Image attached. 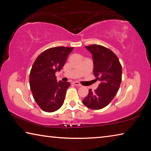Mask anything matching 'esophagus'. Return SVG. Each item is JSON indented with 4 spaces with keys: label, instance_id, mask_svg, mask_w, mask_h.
Instances as JSON below:
<instances>
[{
    "label": "esophagus",
    "instance_id": "obj_1",
    "mask_svg": "<svg viewBox=\"0 0 151 151\" xmlns=\"http://www.w3.org/2000/svg\"><path fill=\"white\" fill-rule=\"evenodd\" d=\"M73 85H75V86H81V84L79 83H78V82H76V81L73 82Z\"/></svg>",
    "mask_w": 151,
    "mask_h": 151
}]
</instances>
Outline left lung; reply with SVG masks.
<instances>
[{
    "label": "left lung",
    "mask_w": 151,
    "mask_h": 151,
    "mask_svg": "<svg viewBox=\"0 0 151 151\" xmlns=\"http://www.w3.org/2000/svg\"><path fill=\"white\" fill-rule=\"evenodd\" d=\"M92 54L95 80L101 81L95 91H88L83 100L88 108L99 110L106 106L118 91L122 81V66L116 55L109 48L98 45L86 46Z\"/></svg>",
    "instance_id": "8db88e82"
}]
</instances>
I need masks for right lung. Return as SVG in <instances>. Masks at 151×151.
<instances>
[{
  "label": "right lung",
  "instance_id": "right-lung-1",
  "mask_svg": "<svg viewBox=\"0 0 151 151\" xmlns=\"http://www.w3.org/2000/svg\"><path fill=\"white\" fill-rule=\"evenodd\" d=\"M73 47H57L42 52L35 60L30 73V90L36 103L43 111L52 112L64 103L70 83L57 81L55 73L60 71Z\"/></svg>",
  "mask_w": 151,
  "mask_h": 151
}]
</instances>
